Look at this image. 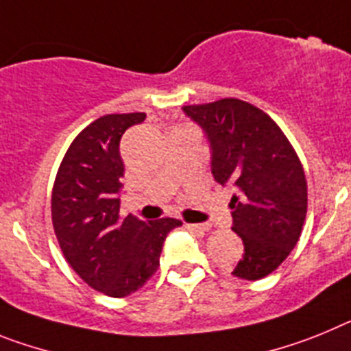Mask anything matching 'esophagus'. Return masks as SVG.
<instances>
[{
    "label": "esophagus",
    "mask_w": 351,
    "mask_h": 351,
    "mask_svg": "<svg viewBox=\"0 0 351 351\" xmlns=\"http://www.w3.org/2000/svg\"><path fill=\"white\" fill-rule=\"evenodd\" d=\"M189 230H194V231H208L212 228L210 222H197V224H187Z\"/></svg>",
    "instance_id": "34e87169"
}]
</instances>
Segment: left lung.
Wrapping results in <instances>:
<instances>
[{"label": "left lung", "instance_id": "8db88e82", "mask_svg": "<svg viewBox=\"0 0 351 351\" xmlns=\"http://www.w3.org/2000/svg\"><path fill=\"white\" fill-rule=\"evenodd\" d=\"M182 109L205 134L215 182L234 189L231 230L243 256L231 274L247 281L272 274L297 245L307 212L306 175L293 146L272 118L243 100Z\"/></svg>", "mask_w": 351, "mask_h": 351}]
</instances>
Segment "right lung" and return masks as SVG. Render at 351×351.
I'll use <instances>...</instances> for the list:
<instances>
[{"mask_svg": "<svg viewBox=\"0 0 351 351\" xmlns=\"http://www.w3.org/2000/svg\"><path fill=\"white\" fill-rule=\"evenodd\" d=\"M145 112L106 114L90 123L66 150L53 187V226L66 261L84 282L109 297L138 291L158 267L167 233L178 219H120V139Z\"/></svg>", "mask_w": 351, "mask_h": 351, "instance_id": "right-lung-1", "label": "right lung"}]
</instances>
